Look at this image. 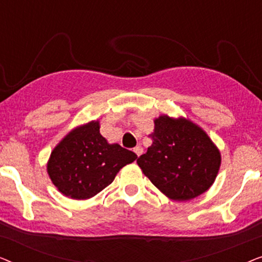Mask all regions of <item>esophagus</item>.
<instances>
[{
	"instance_id": "34e87169",
	"label": "esophagus",
	"mask_w": 262,
	"mask_h": 262,
	"mask_svg": "<svg viewBox=\"0 0 262 262\" xmlns=\"http://www.w3.org/2000/svg\"><path fill=\"white\" fill-rule=\"evenodd\" d=\"M134 151L136 152V155H137V156L139 157V156H141L142 154H143V148H142L141 145H137V146H136V148L134 149Z\"/></svg>"
}]
</instances>
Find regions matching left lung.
<instances>
[{
	"label": "left lung",
	"mask_w": 262,
	"mask_h": 262,
	"mask_svg": "<svg viewBox=\"0 0 262 262\" xmlns=\"http://www.w3.org/2000/svg\"><path fill=\"white\" fill-rule=\"evenodd\" d=\"M152 144L138 157L145 177L169 199L186 202L206 192L216 180L221 152L206 132L186 118L154 120Z\"/></svg>",
	"instance_id": "left-lung-1"
}]
</instances>
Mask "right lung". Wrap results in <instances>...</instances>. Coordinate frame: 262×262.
Returning <instances> with one entry per match:
<instances>
[{
	"mask_svg": "<svg viewBox=\"0 0 262 262\" xmlns=\"http://www.w3.org/2000/svg\"><path fill=\"white\" fill-rule=\"evenodd\" d=\"M137 155L119 144H110L100 134L98 120L70 131L52 150L48 173L66 196L83 200L111 185L121 168Z\"/></svg>",
	"mask_w": 262,
	"mask_h": 262,
	"instance_id": "right-lung-1",
	"label": "right lung"
}]
</instances>
